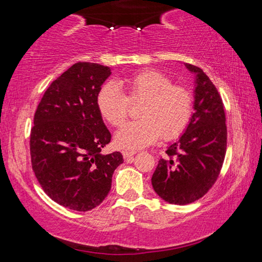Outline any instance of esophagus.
<instances>
[{"label":"esophagus","mask_w":262,"mask_h":262,"mask_svg":"<svg viewBox=\"0 0 262 262\" xmlns=\"http://www.w3.org/2000/svg\"><path fill=\"white\" fill-rule=\"evenodd\" d=\"M136 154V151H127V150H126V151H122V155H123V158H125V159H127V161H128V159H130V158H133V156H134V155Z\"/></svg>","instance_id":"esophagus-1"}]
</instances>
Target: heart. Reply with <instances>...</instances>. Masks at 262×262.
<instances>
[{
    "instance_id": "heart-1",
    "label": "heart",
    "mask_w": 262,
    "mask_h": 262,
    "mask_svg": "<svg viewBox=\"0 0 262 262\" xmlns=\"http://www.w3.org/2000/svg\"><path fill=\"white\" fill-rule=\"evenodd\" d=\"M105 83L97 94V107L106 121L120 126L128 114V101L140 103V120L123 125L115 143L123 149H141L163 140H173L184 133L193 115V95L187 88L172 84L157 70H141L119 81Z\"/></svg>"
}]
</instances>
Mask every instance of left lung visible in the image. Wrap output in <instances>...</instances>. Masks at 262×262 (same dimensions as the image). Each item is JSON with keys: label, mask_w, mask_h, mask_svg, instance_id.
Listing matches in <instances>:
<instances>
[{"label": "left lung", "mask_w": 262, "mask_h": 262, "mask_svg": "<svg viewBox=\"0 0 262 262\" xmlns=\"http://www.w3.org/2000/svg\"><path fill=\"white\" fill-rule=\"evenodd\" d=\"M192 119L180 139L166 150L155 170L151 184L159 196L172 205H188L202 198L219 178L227 152L224 105L210 78L196 66Z\"/></svg>", "instance_id": "left-lung-1"}]
</instances>
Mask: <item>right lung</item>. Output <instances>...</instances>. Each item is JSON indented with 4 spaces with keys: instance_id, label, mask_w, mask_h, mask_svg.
Returning <instances> with one entry per match:
<instances>
[{
    "instance_id": "obj_1",
    "label": "right lung",
    "mask_w": 262,
    "mask_h": 262,
    "mask_svg": "<svg viewBox=\"0 0 262 262\" xmlns=\"http://www.w3.org/2000/svg\"><path fill=\"white\" fill-rule=\"evenodd\" d=\"M110 75V67L77 62L52 82L34 113L30 152L35 178L53 201L69 209L99 206L123 162L119 151L101 154L111 133L97 94Z\"/></svg>"
}]
</instances>
